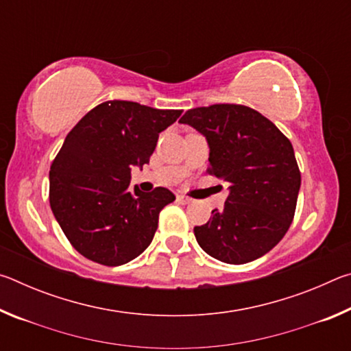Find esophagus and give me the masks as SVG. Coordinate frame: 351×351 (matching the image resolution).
I'll return each instance as SVG.
<instances>
[{
	"instance_id": "34e87169",
	"label": "esophagus",
	"mask_w": 351,
	"mask_h": 351,
	"mask_svg": "<svg viewBox=\"0 0 351 351\" xmlns=\"http://www.w3.org/2000/svg\"><path fill=\"white\" fill-rule=\"evenodd\" d=\"M176 199H178V203H181V204H190V203H192V199H190L189 197H186V195H178Z\"/></svg>"
}]
</instances>
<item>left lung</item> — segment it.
I'll use <instances>...</instances> for the list:
<instances>
[{
  "label": "left lung",
  "instance_id": "obj_1",
  "mask_svg": "<svg viewBox=\"0 0 351 351\" xmlns=\"http://www.w3.org/2000/svg\"><path fill=\"white\" fill-rule=\"evenodd\" d=\"M181 123L209 144L207 173L229 182V197L209 221L195 226L203 251L243 265L269 252L293 223L300 170L293 145L269 119L245 105L217 104L186 111Z\"/></svg>",
  "mask_w": 351,
  "mask_h": 351
}]
</instances>
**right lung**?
I'll use <instances>...</instances> for the list:
<instances>
[{
    "label": "right lung",
    "instance_id": "obj_1",
    "mask_svg": "<svg viewBox=\"0 0 351 351\" xmlns=\"http://www.w3.org/2000/svg\"><path fill=\"white\" fill-rule=\"evenodd\" d=\"M181 112L108 100L68 133L51 165L49 203L63 234L83 257L119 266L150 245L159 212L175 195L164 187L130 192L132 167L148 164L159 133Z\"/></svg>",
    "mask_w": 351,
    "mask_h": 351
}]
</instances>
